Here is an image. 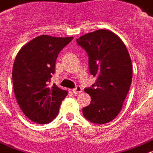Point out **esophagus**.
<instances>
[{
  "label": "esophagus",
  "mask_w": 153,
  "mask_h": 153,
  "mask_svg": "<svg viewBox=\"0 0 153 153\" xmlns=\"http://www.w3.org/2000/svg\"><path fill=\"white\" fill-rule=\"evenodd\" d=\"M72 91H73V93L75 94V95H76V94H79L82 91V88H81L80 86H77L76 88L72 90Z\"/></svg>",
  "instance_id": "esophagus-1"
}]
</instances>
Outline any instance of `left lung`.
Instances as JSON below:
<instances>
[{"label": "left lung", "mask_w": 153, "mask_h": 153, "mask_svg": "<svg viewBox=\"0 0 153 153\" xmlns=\"http://www.w3.org/2000/svg\"><path fill=\"white\" fill-rule=\"evenodd\" d=\"M88 55L91 74L97 81L85 92L91 104L82 108L85 118L97 124L111 122L123 108L132 81V63L123 40L108 30H97L77 39Z\"/></svg>", "instance_id": "1"}]
</instances>
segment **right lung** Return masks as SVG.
Instances as JSON below:
<instances>
[{
    "label": "right lung",
    "mask_w": 153,
    "mask_h": 153,
    "mask_svg": "<svg viewBox=\"0 0 153 153\" xmlns=\"http://www.w3.org/2000/svg\"><path fill=\"white\" fill-rule=\"evenodd\" d=\"M72 39L43 35L28 42L17 54L12 72L14 95L23 114L34 123L52 122L67 96V91L50 82L58 54Z\"/></svg>",
    "instance_id": "1"
}]
</instances>
